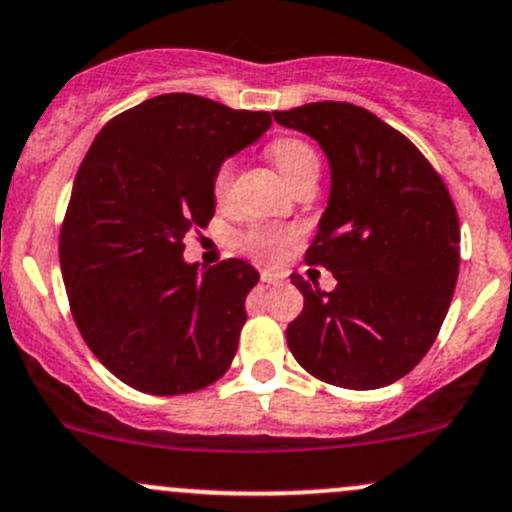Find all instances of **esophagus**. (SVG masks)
<instances>
[{
  "instance_id": "1",
  "label": "esophagus",
  "mask_w": 512,
  "mask_h": 512,
  "mask_svg": "<svg viewBox=\"0 0 512 512\" xmlns=\"http://www.w3.org/2000/svg\"><path fill=\"white\" fill-rule=\"evenodd\" d=\"M282 279H284L282 274L274 272V269H265V272H262V282H265V284H279Z\"/></svg>"
}]
</instances>
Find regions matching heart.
<instances>
[{
	"mask_svg": "<svg viewBox=\"0 0 512 512\" xmlns=\"http://www.w3.org/2000/svg\"><path fill=\"white\" fill-rule=\"evenodd\" d=\"M269 160L274 162L277 172L282 174L284 182L291 189H299L301 184L316 182L320 174V157L308 140L296 138V136H282L272 140L267 148ZM235 167L233 162L226 160L218 165L216 174H213V196L218 201H223L230 192V184H233ZM294 240V235L286 233V230L277 228H250L238 238V245L243 250L252 252V255L262 257V260H279L286 245Z\"/></svg>",
	"mask_w": 512,
	"mask_h": 512,
	"instance_id": "heart-1",
	"label": "heart"
}]
</instances>
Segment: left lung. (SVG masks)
<instances>
[{"label":"left lung","mask_w":512,"mask_h":512,"mask_svg":"<svg viewBox=\"0 0 512 512\" xmlns=\"http://www.w3.org/2000/svg\"><path fill=\"white\" fill-rule=\"evenodd\" d=\"M274 121L318 140L330 199L308 265L338 286L291 274L303 311L286 328L296 362L325 384L369 391L406 376L435 342L459 274V218L428 157L372 111L316 101Z\"/></svg>","instance_id":"left-lung-1"}]
</instances>
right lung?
Returning <instances> with one entry per match:
<instances>
[{
    "mask_svg": "<svg viewBox=\"0 0 512 512\" xmlns=\"http://www.w3.org/2000/svg\"><path fill=\"white\" fill-rule=\"evenodd\" d=\"M272 126L269 111L160 94L114 116L89 145L60 228L72 318L97 359L153 396L228 372L260 274L245 260L201 272L184 238L213 218V174Z\"/></svg>",
    "mask_w": 512,
    "mask_h": 512,
    "instance_id": "obj_1",
    "label": "right lung"
}]
</instances>
